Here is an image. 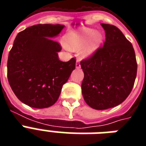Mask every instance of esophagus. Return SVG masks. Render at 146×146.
I'll use <instances>...</instances> for the list:
<instances>
[{"mask_svg":"<svg viewBox=\"0 0 146 146\" xmlns=\"http://www.w3.org/2000/svg\"><path fill=\"white\" fill-rule=\"evenodd\" d=\"M75 68H81V65H80V63H79L78 62H77L76 64H75Z\"/></svg>","mask_w":146,"mask_h":146,"instance_id":"obj_1","label":"esophagus"}]
</instances>
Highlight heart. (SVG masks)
I'll return each instance as SVG.
<instances>
[{"label": "heart", "mask_w": 146, "mask_h": 146, "mask_svg": "<svg viewBox=\"0 0 146 146\" xmlns=\"http://www.w3.org/2000/svg\"><path fill=\"white\" fill-rule=\"evenodd\" d=\"M103 36L100 32L91 28L82 27L68 35L66 46L70 50L80 51L79 54L82 58H88L100 48Z\"/></svg>", "instance_id": "1"}]
</instances>
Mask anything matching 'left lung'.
<instances>
[{
	"instance_id": "1",
	"label": "left lung",
	"mask_w": 146,
	"mask_h": 146,
	"mask_svg": "<svg viewBox=\"0 0 146 146\" xmlns=\"http://www.w3.org/2000/svg\"><path fill=\"white\" fill-rule=\"evenodd\" d=\"M106 40L93 56L82 61L81 84L86 104L106 110L126 100L134 85L137 63L132 44L115 26L101 23Z\"/></svg>"
}]
</instances>
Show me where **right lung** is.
<instances>
[{
	"label": "right lung",
	"instance_id": "right-lung-1",
	"mask_svg": "<svg viewBox=\"0 0 146 146\" xmlns=\"http://www.w3.org/2000/svg\"><path fill=\"white\" fill-rule=\"evenodd\" d=\"M65 26L38 24L16 36L7 60V78L17 98L25 104L42 109L52 106L75 68L74 58L62 62V48L54 38Z\"/></svg>",
	"mask_w": 146,
	"mask_h": 146
}]
</instances>
